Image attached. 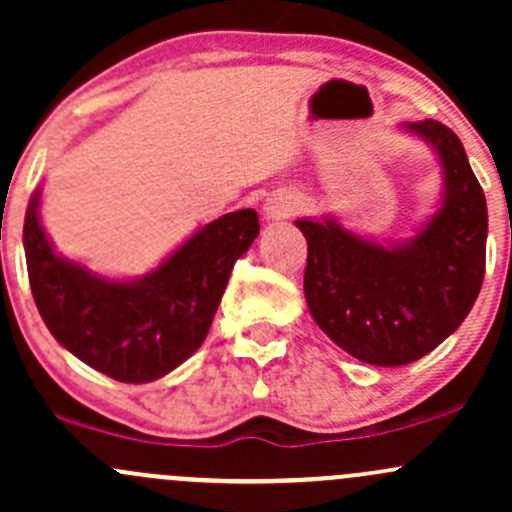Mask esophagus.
<instances>
[{
  "instance_id": "34e87169",
  "label": "esophagus",
  "mask_w": 512,
  "mask_h": 512,
  "mask_svg": "<svg viewBox=\"0 0 512 512\" xmlns=\"http://www.w3.org/2000/svg\"><path fill=\"white\" fill-rule=\"evenodd\" d=\"M302 207L298 195H290V192H280V195H273L271 200L266 202V214L268 219H285L290 214H295Z\"/></svg>"
}]
</instances>
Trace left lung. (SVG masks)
<instances>
[{
  "label": "left lung",
  "instance_id": "8db88e82",
  "mask_svg": "<svg viewBox=\"0 0 512 512\" xmlns=\"http://www.w3.org/2000/svg\"><path fill=\"white\" fill-rule=\"evenodd\" d=\"M442 166V200L415 236L378 244L334 217L298 219L307 239L305 300L320 329L371 366L430 354L466 320L486 273V197L459 136L425 119L403 124Z\"/></svg>",
  "mask_w": 512,
  "mask_h": 512
}]
</instances>
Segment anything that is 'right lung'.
<instances>
[{
  "label": "right lung",
  "mask_w": 512,
  "mask_h": 512,
  "mask_svg": "<svg viewBox=\"0 0 512 512\" xmlns=\"http://www.w3.org/2000/svg\"><path fill=\"white\" fill-rule=\"evenodd\" d=\"M258 236V214H222L139 278L92 273L53 249L41 224V188L24 219L31 293L60 346L104 376L148 383L188 361L210 332L236 258Z\"/></svg>",
  "instance_id": "right-lung-1"
}]
</instances>
